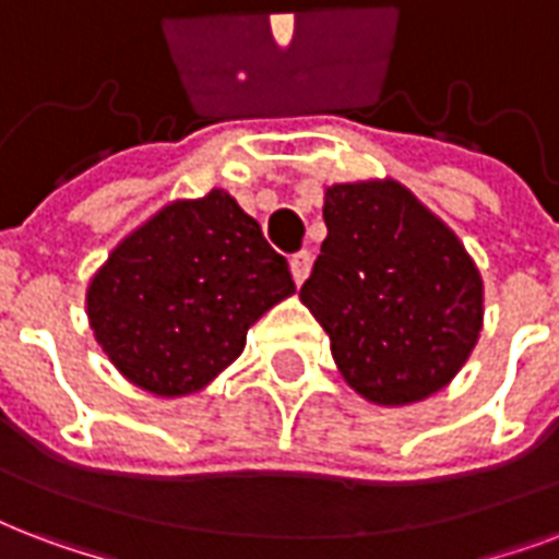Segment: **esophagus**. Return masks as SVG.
<instances>
[{
    "label": "esophagus",
    "mask_w": 559,
    "mask_h": 559,
    "mask_svg": "<svg viewBox=\"0 0 559 559\" xmlns=\"http://www.w3.org/2000/svg\"><path fill=\"white\" fill-rule=\"evenodd\" d=\"M310 266H313V254H310L308 249H301V251H296V254H293V261H289V270H293V278H296V284H301V281L308 278Z\"/></svg>",
    "instance_id": "34e87169"
}]
</instances>
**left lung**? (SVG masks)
<instances>
[{
    "label": "left lung",
    "mask_w": 559,
    "mask_h": 559,
    "mask_svg": "<svg viewBox=\"0 0 559 559\" xmlns=\"http://www.w3.org/2000/svg\"><path fill=\"white\" fill-rule=\"evenodd\" d=\"M322 216L298 296L348 386L393 407L442 390L484 325V284L454 231L399 181L328 187Z\"/></svg>",
    "instance_id": "obj_1"
}]
</instances>
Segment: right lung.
Here are the masks:
<instances>
[{"label":"right lung","instance_id":"add662e5","mask_svg":"<svg viewBox=\"0 0 559 559\" xmlns=\"http://www.w3.org/2000/svg\"><path fill=\"white\" fill-rule=\"evenodd\" d=\"M296 293L287 258L225 190L173 202L119 242L87 289L110 364L155 395L202 390L246 346V331Z\"/></svg>","mask_w":559,"mask_h":559}]
</instances>
